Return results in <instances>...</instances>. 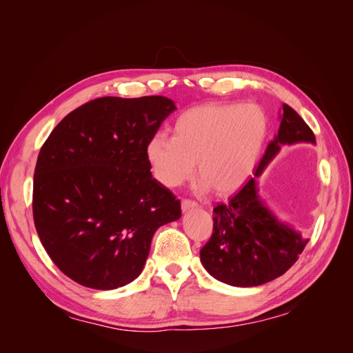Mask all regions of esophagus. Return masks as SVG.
Masks as SVG:
<instances>
[{
  "instance_id": "esophagus-1",
  "label": "esophagus",
  "mask_w": 353,
  "mask_h": 353,
  "mask_svg": "<svg viewBox=\"0 0 353 353\" xmlns=\"http://www.w3.org/2000/svg\"><path fill=\"white\" fill-rule=\"evenodd\" d=\"M181 206H183V210H190V209H194L199 208V203L196 200H190V199H183L181 201Z\"/></svg>"
}]
</instances>
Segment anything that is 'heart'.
<instances>
[{
    "instance_id": "obj_1",
    "label": "heart",
    "mask_w": 353,
    "mask_h": 353,
    "mask_svg": "<svg viewBox=\"0 0 353 353\" xmlns=\"http://www.w3.org/2000/svg\"><path fill=\"white\" fill-rule=\"evenodd\" d=\"M270 130L256 103H209L181 113L172 137L156 134L145 145L153 175L166 187L199 176L218 194L240 188L258 163Z\"/></svg>"
}]
</instances>
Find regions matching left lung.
Wrapping results in <instances>:
<instances>
[{
	"label": "left lung",
	"mask_w": 353,
	"mask_h": 353,
	"mask_svg": "<svg viewBox=\"0 0 353 353\" xmlns=\"http://www.w3.org/2000/svg\"><path fill=\"white\" fill-rule=\"evenodd\" d=\"M315 143L311 128L288 104H283L279 135L268 144L254 176L280 152L281 145ZM306 240L266 209L250 178L228 203L213 208V230L200 250V261L216 280L236 287H253L279 279L299 259Z\"/></svg>",
	"instance_id": "obj_1"
}]
</instances>
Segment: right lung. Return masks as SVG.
I'll return each mask as SVG.
<instances>
[{
	"mask_svg": "<svg viewBox=\"0 0 353 353\" xmlns=\"http://www.w3.org/2000/svg\"><path fill=\"white\" fill-rule=\"evenodd\" d=\"M174 101L100 97L63 117L42 144L32 212L57 268L81 285L112 290L141 274L159 227L181 201L152 176L145 145Z\"/></svg>",
	"mask_w": 353,
	"mask_h": 353,
	"instance_id": "add662e5",
	"label": "right lung"
}]
</instances>
